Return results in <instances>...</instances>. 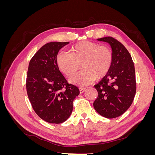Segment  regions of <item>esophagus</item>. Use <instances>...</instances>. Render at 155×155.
Instances as JSON below:
<instances>
[{"label":"esophagus","mask_w":155,"mask_h":155,"mask_svg":"<svg viewBox=\"0 0 155 155\" xmlns=\"http://www.w3.org/2000/svg\"><path fill=\"white\" fill-rule=\"evenodd\" d=\"M79 91H80V93H83L84 91H85V88H83V87H79Z\"/></svg>","instance_id":"esophagus-1"}]
</instances>
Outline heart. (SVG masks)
<instances>
[{
  "label": "heart",
  "instance_id": "b5f03b06",
  "mask_svg": "<svg viewBox=\"0 0 155 155\" xmlns=\"http://www.w3.org/2000/svg\"><path fill=\"white\" fill-rule=\"evenodd\" d=\"M112 60L113 54L109 46L89 41L79 42L72 46L71 52H60L56 57L60 71L68 77L76 72L81 64L83 69L69 79L71 83L81 87L105 76Z\"/></svg>",
  "mask_w": 155,
  "mask_h": 155
}]
</instances>
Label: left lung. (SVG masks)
<instances>
[{"mask_svg": "<svg viewBox=\"0 0 155 155\" xmlns=\"http://www.w3.org/2000/svg\"><path fill=\"white\" fill-rule=\"evenodd\" d=\"M97 41L110 45L113 60L109 71L94 85L98 95L93 105L101 116L114 118L123 114L133 101L137 91L134 65L128 50L118 40L105 37Z\"/></svg>", "mask_w": 155, "mask_h": 155, "instance_id": "left-lung-1", "label": "left lung"}]
</instances>
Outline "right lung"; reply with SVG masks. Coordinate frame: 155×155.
Wrapping results in <instances>:
<instances>
[{"instance_id": "right-lung-1", "label": "right lung", "mask_w": 155, "mask_h": 155, "mask_svg": "<svg viewBox=\"0 0 155 155\" xmlns=\"http://www.w3.org/2000/svg\"><path fill=\"white\" fill-rule=\"evenodd\" d=\"M68 42H50L31 59L26 77V91L33 109L50 124L66 121L73 110V101L79 88L67 82L59 71L56 57Z\"/></svg>"}]
</instances>
